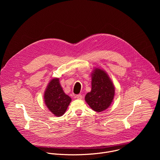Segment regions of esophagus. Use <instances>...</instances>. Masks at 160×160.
Returning a JSON list of instances; mask_svg holds the SVG:
<instances>
[{
    "mask_svg": "<svg viewBox=\"0 0 160 160\" xmlns=\"http://www.w3.org/2000/svg\"><path fill=\"white\" fill-rule=\"evenodd\" d=\"M76 98L78 99H82L83 98V96H82V94H78V95L76 96Z\"/></svg>",
    "mask_w": 160,
    "mask_h": 160,
    "instance_id": "1",
    "label": "esophagus"
}]
</instances>
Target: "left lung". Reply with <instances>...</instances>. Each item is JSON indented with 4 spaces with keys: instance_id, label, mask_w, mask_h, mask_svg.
Listing matches in <instances>:
<instances>
[{
    "instance_id": "8db88e82",
    "label": "left lung",
    "mask_w": 160,
    "mask_h": 160,
    "mask_svg": "<svg viewBox=\"0 0 160 160\" xmlns=\"http://www.w3.org/2000/svg\"><path fill=\"white\" fill-rule=\"evenodd\" d=\"M92 90L85 98V101L94 111L101 112L111 105L115 96V87L108 74L99 68L92 73Z\"/></svg>"
}]
</instances>
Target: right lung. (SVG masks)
<instances>
[{
	"instance_id": "obj_1",
	"label": "right lung",
	"mask_w": 160,
	"mask_h": 160,
	"mask_svg": "<svg viewBox=\"0 0 160 160\" xmlns=\"http://www.w3.org/2000/svg\"><path fill=\"white\" fill-rule=\"evenodd\" d=\"M59 80L57 78L52 79L44 93L45 104L56 117L64 115L72 101L71 98L64 92Z\"/></svg>"
}]
</instances>
